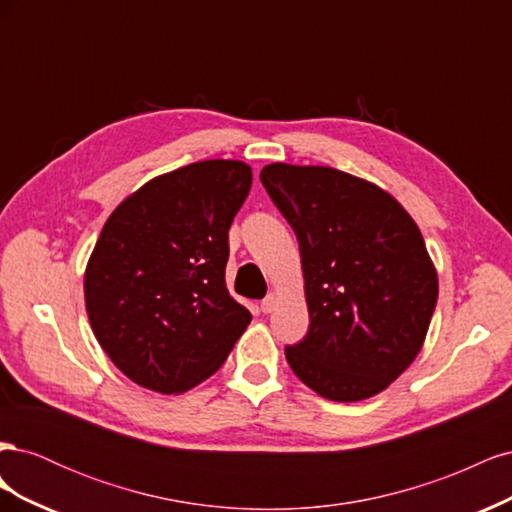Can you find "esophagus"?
I'll use <instances>...</instances> for the list:
<instances>
[{"mask_svg": "<svg viewBox=\"0 0 512 512\" xmlns=\"http://www.w3.org/2000/svg\"><path fill=\"white\" fill-rule=\"evenodd\" d=\"M275 292H269L265 299L260 301V309H262V314H271L273 312V307H275Z\"/></svg>", "mask_w": 512, "mask_h": 512, "instance_id": "esophagus-1", "label": "esophagus"}]
</instances>
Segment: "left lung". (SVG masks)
<instances>
[{
  "instance_id": "1",
  "label": "left lung",
  "mask_w": 512,
  "mask_h": 512,
  "mask_svg": "<svg viewBox=\"0 0 512 512\" xmlns=\"http://www.w3.org/2000/svg\"><path fill=\"white\" fill-rule=\"evenodd\" d=\"M260 181L305 277L309 329L286 346L288 365L333 401L384 391L416 359L438 301L421 230L391 194L337 168L277 162Z\"/></svg>"
}]
</instances>
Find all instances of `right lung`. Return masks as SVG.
<instances>
[{"label":"right lung","instance_id":"right-lung-1","mask_svg":"<svg viewBox=\"0 0 512 512\" xmlns=\"http://www.w3.org/2000/svg\"><path fill=\"white\" fill-rule=\"evenodd\" d=\"M252 188L237 160L145 183L106 220L85 271L94 335L136 384L183 393L215 374L252 320L228 294V228Z\"/></svg>","mask_w":512,"mask_h":512}]
</instances>
